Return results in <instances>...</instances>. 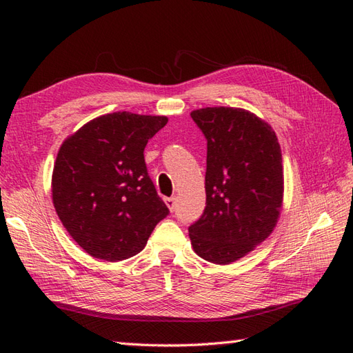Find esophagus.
I'll list each match as a JSON object with an SVG mask.
<instances>
[{
  "label": "esophagus",
  "mask_w": 353,
  "mask_h": 353,
  "mask_svg": "<svg viewBox=\"0 0 353 353\" xmlns=\"http://www.w3.org/2000/svg\"><path fill=\"white\" fill-rule=\"evenodd\" d=\"M165 203H167V206L170 208V211L172 212L176 209V205H177V201H176V197H168V199H165Z\"/></svg>",
  "instance_id": "obj_1"
}]
</instances>
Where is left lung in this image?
Masks as SVG:
<instances>
[{"mask_svg":"<svg viewBox=\"0 0 353 353\" xmlns=\"http://www.w3.org/2000/svg\"><path fill=\"white\" fill-rule=\"evenodd\" d=\"M208 142L206 206L188 228L194 250L230 264L272 234L282 208V153L276 133L244 109L191 112Z\"/></svg>","mask_w":353,"mask_h":353,"instance_id":"obj_1","label":"left lung"}]
</instances>
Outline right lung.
<instances>
[{
  "mask_svg": "<svg viewBox=\"0 0 353 353\" xmlns=\"http://www.w3.org/2000/svg\"><path fill=\"white\" fill-rule=\"evenodd\" d=\"M167 117L115 112L66 139L52 171V203L81 249L104 261L139 253L170 214L144 159L147 142Z\"/></svg>",
  "mask_w": 353,
  "mask_h": 353,
  "instance_id": "obj_1",
  "label": "right lung"
}]
</instances>
